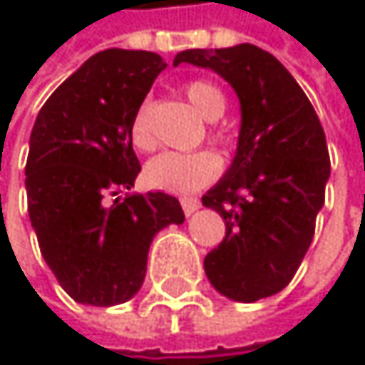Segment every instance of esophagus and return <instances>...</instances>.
Returning a JSON list of instances; mask_svg holds the SVG:
<instances>
[{"mask_svg": "<svg viewBox=\"0 0 365 365\" xmlns=\"http://www.w3.org/2000/svg\"><path fill=\"white\" fill-rule=\"evenodd\" d=\"M181 207H184V215L190 217L201 207V201L197 197H181Z\"/></svg>", "mask_w": 365, "mask_h": 365, "instance_id": "obj_1", "label": "esophagus"}]
</instances>
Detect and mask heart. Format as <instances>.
I'll return each mask as SVG.
<instances>
[{"mask_svg":"<svg viewBox=\"0 0 365 365\" xmlns=\"http://www.w3.org/2000/svg\"><path fill=\"white\" fill-rule=\"evenodd\" d=\"M186 101L203 120H217L225 111V101L217 87L203 81L188 83ZM131 142L138 150H153L155 148V135L150 131L148 122V105H142L133 120H131ZM221 173V158L212 150H166L162 155L153 158L146 168L144 177L150 188H158L164 192L188 195L195 190L205 188L207 184L219 177Z\"/></svg>","mask_w":365,"mask_h":365,"instance_id":"obj_1","label":"heart"}]
</instances>
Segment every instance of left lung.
I'll return each mask as SVG.
<instances>
[{"label": "left lung", "instance_id": "left-lung-1", "mask_svg": "<svg viewBox=\"0 0 365 365\" xmlns=\"http://www.w3.org/2000/svg\"><path fill=\"white\" fill-rule=\"evenodd\" d=\"M207 67L241 103V131L227 173L201 201L225 221V238L203 260L221 296L256 302L282 291L313 241L331 177L327 135L284 65L252 43L184 50L173 61Z\"/></svg>", "mask_w": 365, "mask_h": 365}]
</instances>
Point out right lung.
I'll return each mask as SVG.
<instances>
[{"label": "right lung", "instance_id": "right-lung-1", "mask_svg": "<svg viewBox=\"0 0 365 365\" xmlns=\"http://www.w3.org/2000/svg\"><path fill=\"white\" fill-rule=\"evenodd\" d=\"M164 67L155 52H98L48 98L32 127L30 223L48 267L81 304L131 300L155 234L186 219L166 192L118 197L142 170L131 120Z\"/></svg>", "mask_w": 365, "mask_h": 365}]
</instances>
